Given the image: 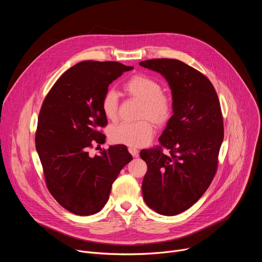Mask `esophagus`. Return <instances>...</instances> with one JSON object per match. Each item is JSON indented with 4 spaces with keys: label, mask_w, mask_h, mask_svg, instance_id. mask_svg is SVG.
<instances>
[{
    "label": "esophagus",
    "mask_w": 262,
    "mask_h": 262,
    "mask_svg": "<svg viewBox=\"0 0 262 262\" xmlns=\"http://www.w3.org/2000/svg\"><path fill=\"white\" fill-rule=\"evenodd\" d=\"M128 151H129V154H130L134 158H137V157L139 156L138 149H136V148H134V147H129V148H128Z\"/></svg>",
    "instance_id": "esophagus-1"
}]
</instances>
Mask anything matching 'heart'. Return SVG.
Returning a JSON list of instances; mask_svg holds the SVG:
<instances>
[{"label": "heart", "instance_id": "b5f03b06", "mask_svg": "<svg viewBox=\"0 0 262 262\" xmlns=\"http://www.w3.org/2000/svg\"><path fill=\"white\" fill-rule=\"evenodd\" d=\"M129 98L141 101L138 118L135 123H121L110 129V140L129 147H142L151 140L155 132L152 121L157 125H165L172 117L174 102L170 94L163 91L162 84L146 74H136L123 86ZM101 111L104 117L115 121L118 117L119 99L114 90H107L101 97ZM152 121L150 122V120Z\"/></svg>", "mask_w": 262, "mask_h": 262}]
</instances>
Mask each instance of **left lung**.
I'll return each mask as SVG.
<instances>
[{
	"label": "left lung",
	"mask_w": 262,
	"mask_h": 262,
	"mask_svg": "<svg viewBox=\"0 0 262 262\" xmlns=\"http://www.w3.org/2000/svg\"><path fill=\"white\" fill-rule=\"evenodd\" d=\"M140 65L163 74L174 102L160 145L140 152L147 164L143 198L158 213L175 215L201 198L216 173L224 139L220 100L204 74L179 60L151 59Z\"/></svg>",
	"instance_id": "8db88e82"
}]
</instances>
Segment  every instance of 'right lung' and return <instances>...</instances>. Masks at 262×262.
I'll list each match as a JSON object with an SVG mask.
<instances>
[{
	"mask_svg": "<svg viewBox=\"0 0 262 262\" xmlns=\"http://www.w3.org/2000/svg\"><path fill=\"white\" fill-rule=\"evenodd\" d=\"M132 69L114 61L80 62L57 80L41 105L35 143L46 184L57 202L74 214L98 212L121 169L133 160L124 145L100 149L95 157L88 152L104 143L102 95Z\"/></svg>",
	"mask_w": 262,
	"mask_h": 262,
	"instance_id": "obj_1",
	"label": "right lung"
}]
</instances>
